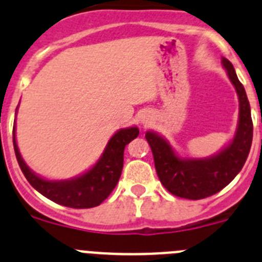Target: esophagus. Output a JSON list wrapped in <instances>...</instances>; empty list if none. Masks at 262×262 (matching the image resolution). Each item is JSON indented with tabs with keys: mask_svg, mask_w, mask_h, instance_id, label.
I'll list each match as a JSON object with an SVG mask.
<instances>
[{
	"mask_svg": "<svg viewBox=\"0 0 262 262\" xmlns=\"http://www.w3.org/2000/svg\"><path fill=\"white\" fill-rule=\"evenodd\" d=\"M142 122H143V124H147V120L143 119V120H142Z\"/></svg>",
	"mask_w": 262,
	"mask_h": 262,
	"instance_id": "1",
	"label": "esophagus"
}]
</instances>
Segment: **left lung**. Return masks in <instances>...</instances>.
I'll return each instance as SVG.
<instances>
[{
	"mask_svg": "<svg viewBox=\"0 0 262 262\" xmlns=\"http://www.w3.org/2000/svg\"><path fill=\"white\" fill-rule=\"evenodd\" d=\"M222 65L239 98V120L234 138L221 151L209 158H181L166 138L155 132H146L160 183L181 199L201 200L222 190L239 173L251 150L253 124L246 90L232 63L222 57Z\"/></svg>",
	"mask_w": 262,
	"mask_h": 262,
	"instance_id": "1",
	"label": "left lung"
}]
</instances>
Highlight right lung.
Segmentation results:
<instances>
[{"label": "right lung", "mask_w": 262, "mask_h": 262, "mask_svg": "<svg viewBox=\"0 0 262 262\" xmlns=\"http://www.w3.org/2000/svg\"><path fill=\"white\" fill-rule=\"evenodd\" d=\"M138 134L140 129L137 126L117 130L108 141L104 151L98 162L84 173L68 180L44 179L36 175L26 164L16 145L15 121L13 128V143L16 160L23 175L37 192L62 206L73 207V209H89L102 204L115 189L121 176L124 148L130 141L137 138Z\"/></svg>", "instance_id": "add662e5"}]
</instances>
